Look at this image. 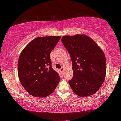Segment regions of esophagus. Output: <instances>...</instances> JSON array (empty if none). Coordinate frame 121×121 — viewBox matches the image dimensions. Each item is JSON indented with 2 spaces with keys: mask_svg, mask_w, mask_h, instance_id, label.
Wrapping results in <instances>:
<instances>
[{
  "mask_svg": "<svg viewBox=\"0 0 121 121\" xmlns=\"http://www.w3.org/2000/svg\"><path fill=\"white\" fill-rule=\"evenodd\" d=\"M60 71H61L62 73H63V71H64V68H63V67H62V68H61L60 69Z\"/></svg>",
  "mask_w": 121,
  "mask_h": 121,
  "instance_id": "1",
  "label": "esophagus"
}]
</instances>
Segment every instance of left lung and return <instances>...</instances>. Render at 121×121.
<instances>
[{"label": "left lung", "instance_id": "8db88e82", "mask_svg": "<svg viewBox=\"0 0 121 121\" xmlns=\"http://www.w3.org/2000/svg\"><path fill=\"white\" fill-rule=\"evenodd\" d=\"M61 41L72 61L73 77L68 82L73 92L82 97L93 95L101 86L106 76L103 51L85 35L65 36Z\"/></svg>", "mask_w": 121, "mask_h": 121}]
</instances>
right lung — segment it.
Instances as JSON below:
<instances>
[{
    "mask_svg": "<svg viewBox=\"0 0 121 121\" xmlns=\"http://www.w3.org/2000/svg\"><path fill=\"white\" fill-rule=\"evenodd\" d=\"M61 37H39L26 46L17 64L19 80L34 97H46L53 92L60 81L59 73L52 67L50 53Z\"/></svg>",
    "mask_w": 121,
    "mask_h": 121,
    "instance_id": "1",
    "label": "right lung"
}]
</instances>
